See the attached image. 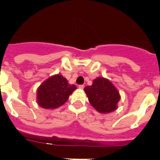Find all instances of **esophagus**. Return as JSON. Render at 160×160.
<instances>
[{
	"instance_id": "obj_1",
	"label": "esophagus",
	"mask_w": 160,
	"mask_h": 160,
	"mask_svg": "<svg viewBox=\"0 0 160 160\" xmlns=\"http://www.w3.org/2000/svg\"><path fill=\"white\" fill-rule=\"evenodd\" d=\"M84 87H85L84 85H79V86H78L79 89H84Z\"/></svg>"
}]
</instances>
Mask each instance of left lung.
Segmentation results:
<instances>
[{
	"label": "left lung",
	"mask_w": 160,
	"mask_h": 160,
	"mask_svg": "<svg viewBox=\"0 0 160 160\" xmlns=\"http://www.w3.org/2000/svg\"><path fill=\"white\" fill-rule=\"evenodd\" d=\"M89 102L98 112L110 113L117 109L120 95L117 89L111 82L104 78H97L92 86L84 88Z\"/></svg>",
	"instance_id": "1"
}]
</instances>
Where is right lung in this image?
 Wrapping results in <instances>:
<instances>
[{
  "instance_id": "1",
  "label": "right lung",
  "mask_w": 160,
  "mask_h": 160,
  "mask_svg": "<svg viewBox=\"0 0 160 160\" xmlns=\"http://www.w3.org/2000/svg\"><path fill=\"white\" fill-rule=\"evenodd\" d=\"M65 78L57 74L48 78L38 90V105L45 109H54L63 105L75 90Z\"/></svg>"
}]
</instances>
